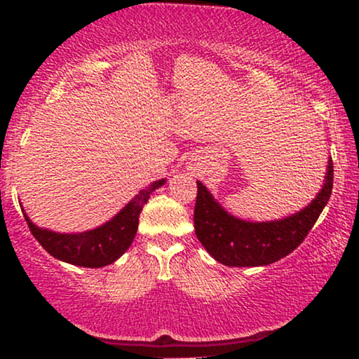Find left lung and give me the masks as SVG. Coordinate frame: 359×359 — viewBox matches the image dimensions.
I'll return each instance as SVG.
<instances>
[{
    "instance_id": "left-lung-1",
    "label": "left lung",
    "mask_w": 359,
    "mask_h": 359,
    "mask_svg": "<svg viewBox=\"0 0 359 359\" xmlns=\"http://www.w3.org/2000/svg\"><path fill=\"white\" fill-rule=\"evenodd\" d=\"M332 160L323 191L306 209L271 222H246L229 216L203 184L197 182L194 228L201 245L226 266H262L287 257L306 240L332 192Z\"/></svg>"
}]
</instances>
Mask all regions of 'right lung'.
<instances>
[{"mask_svg": "<svg viewBox=\"0 0 359 359\" xmlns=\"http://www.w3.org/2000/svg\"><path fill=\"white\" fill-rule=\"evenodd\" d=\"M165 180L151 182L147 189L140 191L123 211L106 222L101 228L81 234H60L40 229L25 216L28 228L35 240L43 246L53 258L72 265L86 266V269H100L116 262L125 251L130 248L138 229V217L150 194L158 189Z\"/></svg>", "mask_w": 359, "mask_h": 359, "instance_id": "1", "label": "right lung"}]
</instances>
